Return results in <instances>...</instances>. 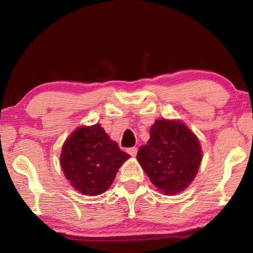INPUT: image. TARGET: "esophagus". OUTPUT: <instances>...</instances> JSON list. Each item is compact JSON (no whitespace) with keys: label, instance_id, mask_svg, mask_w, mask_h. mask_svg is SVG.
<instances>
[{"label":"esophagus","instance_id":"34e87169","mask_svg":"<svg viewBox=\"0 0 253 253\" xmlns=\"http://www.w3.org/2000/svg\"><path fill=\"white\" fill-rule=\"evenodd\" d=\"M127 153L130 154L131 156H136V154H137V148H136V147L127 148Z\"/></svg>","mask_w":253,"mask_h":253}]
</instances>
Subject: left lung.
<instances>
[{
  "label": "left lung",
  "mask_w": 253,
  "mask_h": 253,
  "mask_svg": "<svg viewBox=\"0 0 253 253\" xmlns=\"http://www.w3.org/2000/svg\"><path fill=\"white\" fill-rule=\"evenodd\" d=\"M198 137L181 120L156 119L138 163L151 182L166 195H177L194 181L202 162Z\"/></svg>",
  "instance_id": "8db88e82"
}]
</instances>
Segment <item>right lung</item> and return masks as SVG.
Returning a JSON list of instances; mask_svg holds the SVG:
<instances>
[{
	"label": "right lung",
	"instance_id": "1",
	"mask_svg": "<svg viewBox=\"0 0 253 253\" xmlns=\"http://www.w3.org/2000/svg\"><path fill=\"white\" fill-rule=\"evenodd\" d=\"M129 158L98 123L76 128L64 142L59 160L64 175L76 191L97 196L109 189Z\"/></svg>",
	"mask_w": 253,
	"mask_h": 253
}]
</instances>
